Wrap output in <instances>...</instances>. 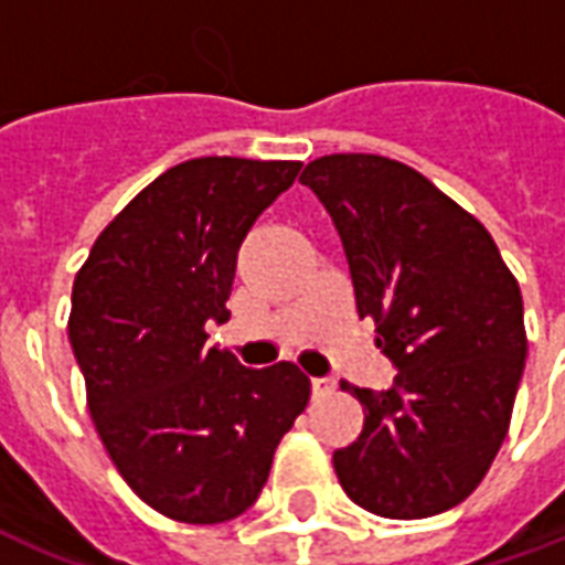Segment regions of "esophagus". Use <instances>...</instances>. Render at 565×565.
I'll return each instance as SVG.
<instances>
[{
	"mask_svg": "<svg viewBox=\"0 0 565 565\" xmlns=\"http://www.w3.org/2000/svg\"><path fill=\"white\" fill-rule=\"evenodd\" d=\"M311 391H313V397H329L331 391H334V382L326 376H317L311 379Z\"/></svg>",
	"mask_w": 565,
	"mask_h": 565,
	"instance_id": "34e87169",
	"label": "esophagus"
}]
</instances>
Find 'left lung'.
Wrapping results in <instances>:
<instances>
[{
	"label": "left lung",
	"mask_w": 565,
	"mask_h": 565,
	"mask_svg": "<svg viewBox=\"0 0 565 565\" xmlns=\"http://www.w3.org/2000/svg\"><path fill=\"white\" fill-rule=\"evenodd\" d=\"M338 227L361 317L397 367L343 385L364 429L334 450L343 492L382 519H426L480 486L510 429L527 338L519 281L471 213L415 168L331 153L301 171Z\"/></svg>",
	"instance_id": "1"
}]
</instances>
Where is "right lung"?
Masks as SVG:
<instances>
[{
  "mask_svg": "<svg viewBox=\"0 0 565 565\" xmlns=\"http://www.w3.org/2000/svg\"><path fill=\"white\" fill-rule=\"evenodd\" d=\"M301 162L201 157L141 189L73 281V355L106 454L132 492L186 524L231 522L257 501L311 379L243 367L206 347L236 252Z\"/></svg>",
  "mask_w": 565,
  "mask_h": 565,
  "instance_id": "1",
  "label": "right lung"
}]
</instances>
